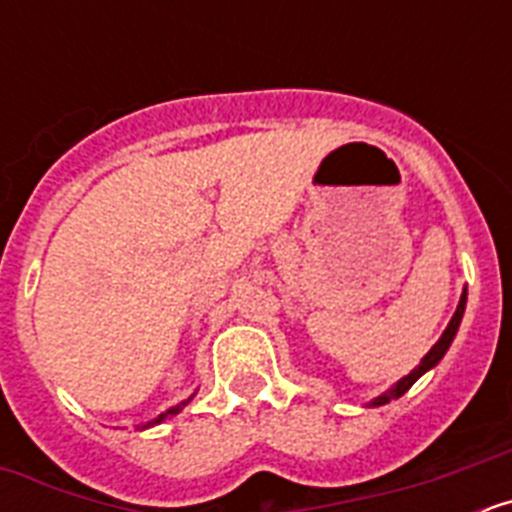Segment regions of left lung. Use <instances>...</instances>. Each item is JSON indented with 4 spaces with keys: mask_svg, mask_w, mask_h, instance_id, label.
<instances>
[{
    "mask_svg": "<svg viewBox=\"0 0 512 512\" xmlns=\"http://www.w3.org/2000/svg\"><path fill=\"white\" fill-rule=\"evenodd\" d=\"M464 305H467V292H464V295H461V300H459V307H456V312H454V318H451L449 328L443 330V336L438 338V341H436V346H433L431 351H428V354L423 356V361H420V364L415 366V369H413V372L408 374V377H402L400 382H397L395 387H392V390H387V392H384V395H379L377 400L372 402L374 408H377V405H387V402H392V400H397V397H402V395H405V392H408L410 387H413V384L418 382V379L423 377L425 372H428V369H433V366H436L438 361L443 359V354H446V351H449L451 341H454L456 330H459L461 315H464Z\"/></svg>",
    "mask_w": 512,
    "mask_h": 512,
    "instance_id": "1",
    "label": "left lung"
}]
</instances>
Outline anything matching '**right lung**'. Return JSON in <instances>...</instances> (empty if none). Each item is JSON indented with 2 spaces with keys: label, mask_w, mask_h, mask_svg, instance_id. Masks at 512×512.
<instances>
[{
  "label": "right lung",
  "mask_w": 512,
  "mask_h": 512,
  "mask_svg": "<svg viewBox=\"0 0 512 512\" xmlns=\"http://www.w3.org/2000/svg\"><path fill=\"white\" fill-rule=\"evenodd\" d=\"M189 400H192V397H189ZM189 400H187V402H189ZM187 402H182V405H176V408L166 410V413H161V415H158L156 420H151V423H148V425H143V428H151V425H156V423H164V420L169 418V415H176V413H179V410H182L184 405H187Z\"/></svg>",
  "instance_id": "add662e5"
}]
</instances>
